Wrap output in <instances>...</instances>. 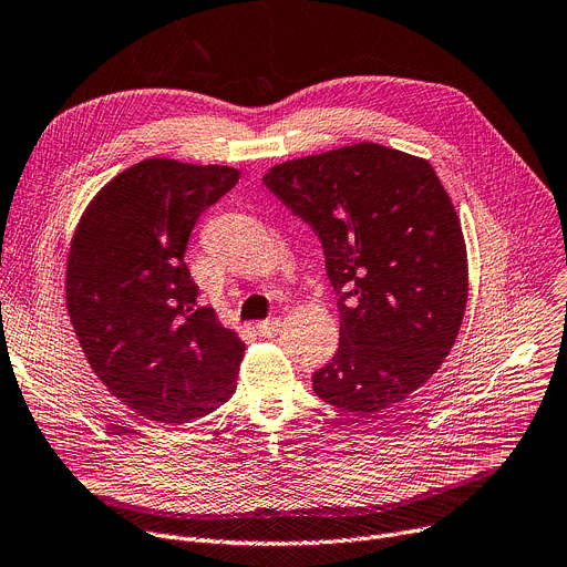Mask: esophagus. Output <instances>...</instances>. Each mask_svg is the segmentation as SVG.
I'll list each match as a JSON object with an SVG mask.
<instances>
[{"mask_svg": "<svg viewBox=\"0 0 567 567\" xmlns=\"http://www.w3.org/2000/svg\"><path fill=\"white\" fill-rule=\"evenodd\" d=\"M280 328H282V321H280V319H276V317L257 323V332H259L261 337H274V334H278V332H280Z\"/></svg>", "mask_w": 567, "mask_h": 567, "instance_id": "1", "label": "esophagus"}]
</instances>
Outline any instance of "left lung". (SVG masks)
<instances>
[{"instance_id": "left-lung-1", "label": "left lung", "mask_w": 567, "mask_h": 567, "mask_svg": "<svg viewBox=\"0 0 567 567\" xmlns=\"http://www.w3.org/2000/svg\"><path fill=\"white\" fill-rule=\"evenodd\" d=\"M261 179L312 225L339 293V349L315 392L353 414L403 401L454 347L470 289L461 218L433 166L362 141Z\"/></svg>"}]
</instances>
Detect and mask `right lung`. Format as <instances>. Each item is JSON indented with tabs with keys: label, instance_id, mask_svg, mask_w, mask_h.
<instances>
[{
	"label": "right lung",
	"instance_id": "add662e5",
	"mask_svg": "<svg viewBox=\"0 0 567 567\" xmlns=\"http://www.w3.org/2000/svg\"><path fill=\"white\" fill-rule=\"evenodd\" d=\"M239 182L218 164L143 159L109 179L70 241L65 308L97 379L159 424H186L228 401L246 344L212 308L184 252L198 216Z\"/></svg>",
	"mask_w": 567,
	"mask_h": 567
}]
</instances>
